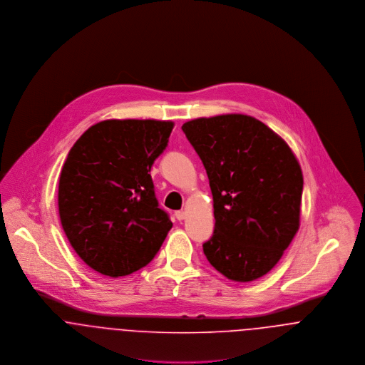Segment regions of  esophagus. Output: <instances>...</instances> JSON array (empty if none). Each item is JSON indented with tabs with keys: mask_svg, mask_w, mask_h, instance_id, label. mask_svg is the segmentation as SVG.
I'll list each match as a JSON object with an SVG mask.
<instances>
[{
	"mask_svg": "<svg viewBox=\"0 0 365 365\" xmlns=\"http://www.w3.org/2000/svg\"><path fill=\"white\" fill-rule=\"evenodd\" d=\"M175 217H176L179 221H182V220L186 218V212L182 211V210H180V211H176V212H175Z\"/></svg>",
	"mask_w": 365,
	"mask_h": 365,
	"instance_id": "obj_1",
	"label": "esophagus"
}]
</instances>
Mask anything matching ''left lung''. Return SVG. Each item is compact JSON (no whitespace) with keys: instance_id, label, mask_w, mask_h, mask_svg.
<instances>
[{"instance_id":"obj_1","label":"left lung","mask_w":365,"mask_h":365,"mask_svg":"<svg viewBox=\"0 0 365 365\" xmlns=\"http://www.w3.org/2000/svg\"><path fill=\"white\" fill-rule=\"evenodd\" d=\"M205 168L215 227L202 245L232 282L267 274L299 228L304 178L292 150L264 123L231 113L182 125Z\"/></svg>"}]
</instances>
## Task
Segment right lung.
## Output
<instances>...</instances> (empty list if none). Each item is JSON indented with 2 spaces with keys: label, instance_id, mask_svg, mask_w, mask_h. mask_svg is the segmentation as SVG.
I'll list each match as a JSON object with an SVG mask.
<instances>
[{
  "label": "right lung",
  "instance_id": "1",
  "mask_svg": "<svg viewBox=\"0 0 365 365\" xmlns=\"http://www.w3.org/2000/svg\"><path fill=\"white\" fill-rule=\"evenodd\" d=\"M170 120H103L91 125L63 165L58 214L82 260L108 277L128 276L160 250L172 221L150 175L168 145Z\"/></svg>",
  "mask_w": 365,
  "mask_h": 365
}]
</instances>
